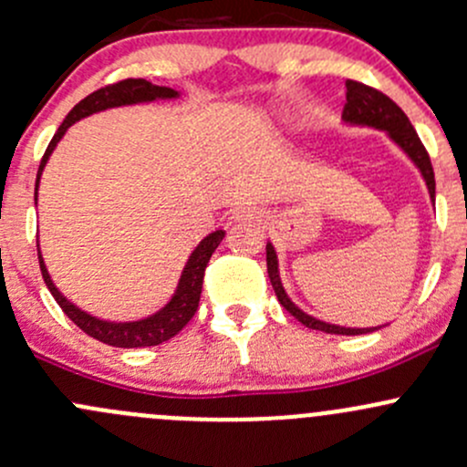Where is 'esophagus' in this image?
I'll list each match as a JSON object with an SVG mask.
<instances>
[{
    "instance_id": "1",
    "label": "esophagus",
    "mask_w": 467,
    "mask_h": 467,
    "mask_svg": "<svg viewBox=\"0 0 467 467\" xmlns=\"http://www.w3.org/2000/svg\"><path fill=\"white\" fill-rule=\"evenodd\" d=\"M264 213L257 205H242V208L234 210V219L237 221H262Z\"/></svg>"
}]
</instances>
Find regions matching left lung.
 <instances>
[{"instance_id": "obj_1", "label": "left lung", "mask_w": 467, "mask_h": 467, "mask_svg": "<svg viewBox=\"0 0 467 467\" xmlns=\"http://www.w3.org/2000/svg\"><path fill=\"white\" fill-rule=\"evenodd\" d=\"M342 118L345 122H351V125H371L376 130H385L389 134V139L394 140L396 145L410 156L411 161L416 163V168L420 170L423 174L425 185H428L431 201H434V170H431V161L425 145L420 143L419 134L411 127L410 118L402 114V109L396 105L391 98H387L385 93L374 89V87H367L362 82L356 80H347V102L345 109H342ZM266 266H268V277H271V284L275 288V296H277L279 304L291 313L296 320H299L304 327L316 328V331H324V333H336V336H360V333H369L376 331L374 328H347V327H337V324H328L322 320H316V317L306 316L304 311H299L296 304L291 302L284 291L282 282H279V271H277V254H275L273 244H266Z\"/></svg>"}]
</instances>
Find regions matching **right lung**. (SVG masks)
Returning <instances> with one entry per match:
<instances>
[{
    "label": "right lung",
    "instance_id": "obj_1",
    "mask_svg": "<svg viewBox=\"0 0 467 467\" xmlns=\"http://www.w3.org/2000/svg\"><path fill=\"white\" fill-rule=\"evenodd\" d=\"M179 93L170 87H159V85H151V82L143 80V78H127V80L114 82V85H107L102 89L89 93L85 100L78 102L68 116L65 118L60 127H57L56 136L51 139L48 143L47 151L42 156V163H39L37 170V181H36V201H37V183H39V174H42L44 165H47L48 156L51 151L56 150L57 140L65 136V131L68 127L73 125L76 120L80 118L96 114V111L102 109H109V107H122V105H136V102H151V100H159V98H176ZM223 230H214L210 233L199 246L194 248V253L190 254L188 264H185L183 275L179 279V286H176L174 297L161 308L159 313L154 316L145 317V320L139 322H105V320H98V317L89 316V313L80 311L76 304H71L68 299L62 296L60 291L56 288L53 279L48 277L47 266H44V259L42 254L37 253L39 259V268H42V277L44 284L48 286L51 296L56 297V302L60 304L62 311L67 313L68 320L82 328L87 336L96 337V340L105 342L109 347H122V349H134V347H154L161 345V342H168L170 337H174L181 328L185 327L192 316L199 308V299H201V288H203V273L205 266H208L210 257L213 253L217 250V246L223 239Z\"/></svg>",
    "mask_w": 467,
    "mask_h": 467
}]
</instances>
